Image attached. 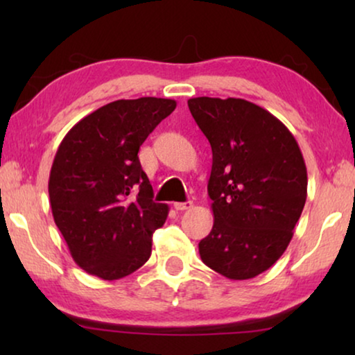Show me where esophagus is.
<instances>
[{"label":"esophagus","instance_id":"1","mask_svg":"<svg viewBox=\"0 0 355 355\" xmlns=\"http://www.w3.org/2000/svg\"><path fill=\"white\" fill-rule=\"evenodd\" d=\"M173 208H175L177 211H184V209L192 208V202H177L173 203Z\"/></svg>","mask_w":355,"mask_h":355}]
</instances>
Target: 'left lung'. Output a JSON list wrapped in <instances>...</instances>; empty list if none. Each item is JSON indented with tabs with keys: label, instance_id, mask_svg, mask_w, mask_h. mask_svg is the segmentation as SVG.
Wrapping results in <instances>:
<instances>
[{
	"label": "left lung",
	"instance_id": "8db88e82",
	"mask_svg": "<svg viewBox=\"0 0 355 355\" xmlns=\"http://www.w3.org/2000/svg\"><path fill=\"white\" fill-rule=\"evenodd\" d=\"M213 152L214 224L202 261L227 279H254L286 250L307 199V167L291 131L243 98L188 100Z\"/></svg>",
	"mask_w": 355,
	"mask_h": 355
}]
</instances>
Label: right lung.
Returning a JSON list of instances; mask_svg holds the SVG:
<instances>
[{
    "mask_svg": "<svg viewBox=\"0 0 355 355\" xmlns=\"http://www.w3.org/2000/svg\"><path fill=\"white\" fill-rule=\"evenodd\" d=\"M171 98L117 100L73 125L53 161L48 194L75 263L103 280L127 277L152 254L169 214L153 202L139 147L175 110Z\"/></svg>",
    "mask_w": 355,
    "mask_h": 355,
    "instance_id": "add662e5",
    "label": "right lung"
}]
</instances>
